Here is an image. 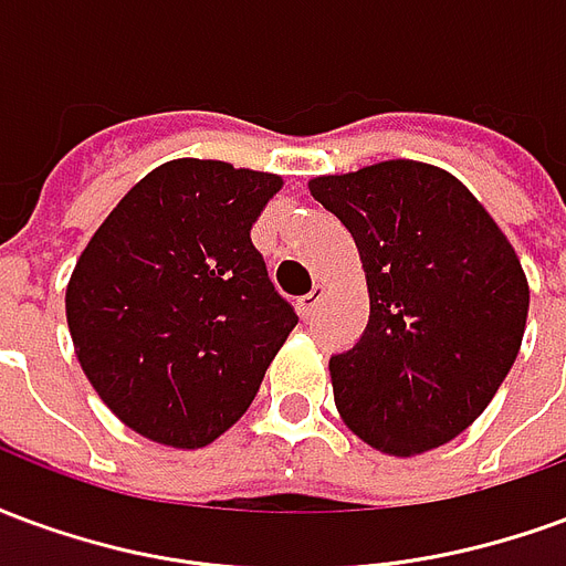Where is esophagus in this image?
<instances>
[{"label": "esophagus", "instance_id": "esophagus-1", "mask_svg": "<svg viewBox=\"0 0 566 566\" xmlns=\"http://www.w3.org/2000/svg\"><path fill=\"white\" fill-rule=\"evenodd\" d=\"M321 300H324V287H315L312 294H306L300 303H296V312L303 315V318H315V312H318Z\"/></svg>", "mask_w": 566, "mask_h": 566}]
</instances>
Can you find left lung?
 <instances>
[{
    "label": "left lung",
    "instance_id": "1",
    "mask_svg": "<svg viewBox=\"0 0 566 566\" xmlns=\"http://www.w3.org/2000/svg\"><path fill=\"white\" fill-rule=\"evenodd\" d=\"M308 190L352 233L369 291L367 331L331 357L339 416L394 458L446 446L518 357L531 306L522 260L485 206L430 163L318 175Z\"/></svg>",
    "mask_w": 566,
    "mask_h": 566
}]
</instances>
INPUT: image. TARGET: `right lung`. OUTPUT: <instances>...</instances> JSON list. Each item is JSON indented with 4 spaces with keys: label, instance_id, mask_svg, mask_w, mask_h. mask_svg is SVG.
I'll list each match as a JSON object with an SVG mask.
<instances>
[{
    "label": "right lung",
    "instance_id": "right-lung-1",
    "mask_svg": "<svg viewBox=\"0 0 566 566\" xmlns=\"http://www.w3.org/2000/svg\"><path fill=\"white\" fill-rule=\"evenodd\" d=\"M282 175L181 157L142 178L81 251L66 287L75 355L142 437L202 449L245 416L296 312L251 227Z\"/></svg>",
    "mask_w": 566,
    "mask_h": 566
}]
</instances>
